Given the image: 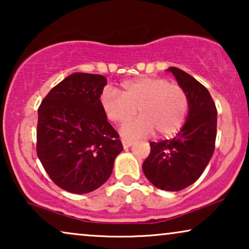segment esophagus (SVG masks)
<instances>
[{
    "label": "esophagus",
    "instance_id": "obj_1",
    "mask_svg": "<svg viewBox=\"0 0 249 249\" xmlns=\"http://www.w3.org/2000/svg\"><path fill=\"white\" fill-rule=\"evenodd\" d=\"M131 145H132V142L131 141H128V139H122V146H124V148L130 147Z\"/></svg>",
    "mask_w": 249,
    "mask_h": 249
}]
</instances>
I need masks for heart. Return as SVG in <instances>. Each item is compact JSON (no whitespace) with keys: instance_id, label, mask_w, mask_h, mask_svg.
Instances as JSON below:
<instances>
[{"instance_id":"heart-1","label":"heart","mask_w":249,"mask_h":249,"mask_svg":"<svg viewBox=\"0 0 249 249\" xmlns=\"http://www.w3.org/2000/svg\"><path fill=\"white\" fill-rule=\"evenodd\" d=\"M100 102L105 117L117 124H125L138 110L141 117L121 129V135L128 139L145 137L153 131L161 137L175 135L185 124L189 110L185 89L162 77L125 80L120 93L107 87Z\"/></svg>"}]
</instances>
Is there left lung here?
I'll list each match as a JSON object with an SVG mask.
<instances>
[{
  "label": "left lung",
  "instance_id": "8db88e82",
  "mask_svg": "<svg viewBox=\"0 0 249 249\" xmlns=\"http://www.w3.org/2000/svg\"><path fill=\"white\" fill-rule=\"evenodd\" d=\"M166 71L187 93L188 115L175 137L149 142L151 153L142 163V171L159 189L179 192L202 176L212 158L217 112L210 91L199 81L176 67Z\"/></svg>",
  "mask_w": 249,
  "mask_h": 249
}]
</instances>
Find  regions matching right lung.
I'll list each match as a JSON object with an SVG mask.
<instances>
[{
	"mask_svg": "<svg viewBox=\"0 0 249 249\" xmlns=\"http://www.w3.org/2000/svg\"><path fill=\"white\" fill-rule=\"evenodd\" d=\"M107 83L101 74L72 73L39 105L37 156L53 182L69 193L101 187L124 149L101 107Z\"/></svg>",
	"mask_w": 249,
	"mask_h": 249,
	"instance_id": "obj_1",
	"label": "right lung"
}]
</instances>
